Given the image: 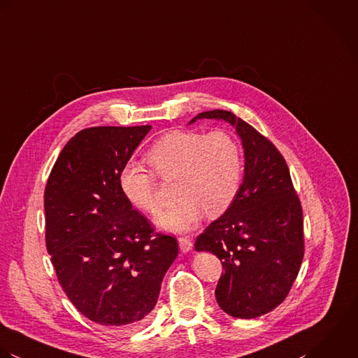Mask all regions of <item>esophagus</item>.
Instances as JSON below:
<instances>
[{
	"label": "esophagus",
	"instance_id": "34e87169",
	"mask_svg": "<svg viewBox=\"0 0 358 358\" xmlns=\"http://www.w3.org/2000/svg\"><path fill=\"white\" fill-rule=\"evenodd\" d=\"M178 245L182 253H188L192 249V241L189 238H180Z\"/></svg>",
	"mask_w": 358,
	"mask_h": 358
}]
</instances>
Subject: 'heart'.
Here are the masks:
<instances>
[{
	"label": "heart",
	"mask_w": 358,
	"mask_h": 358,
	"mask_svg": "<svg viewBox=\"0 0 358 358\" xmlns=\"http://www.w3.org/2000/svg\"><path fill=\"white\" fill-rule=\"evenodd\" d=\"M148 162L166 181L176 180L178 202L157 217L166 231L184 232L209 217L225 213L241 185L242 156L235 138L224 131L177 130L163 136L148 152ZM120 188L131 205L155 215L162 202L152 171L140 164H127L120 174Z\"/></svg>",
	"instance_id": "b5f03b06"
}]
</instances>
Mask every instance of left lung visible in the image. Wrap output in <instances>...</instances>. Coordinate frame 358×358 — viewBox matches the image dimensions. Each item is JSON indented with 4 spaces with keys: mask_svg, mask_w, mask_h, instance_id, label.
I'll use <instances>...</instances> for the list:
<instances>
[{
    "mask_svg": "<svg viewBox=\"0 0 358 358\" xmlns=\"http://www.w3.org/2000/svg\"><path fill=\"white\" fill-rule=\"evenodd\" d=\"M235 127L245 156L243 181L228 210L196 238V252H210L224 273L215 287L222 311L256 318L285 300L304 255L303 212L285 159L250 124L228 110L195 116Z\"/></svg>",
    "mask_w": 358,
    "mask_h": 358,
    "instance_id": "1",
    "label": "left lung"
}]
</instances>
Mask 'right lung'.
Listing matches in <instances>:
<instances>
[{
  "mask_svg": "<svg viewBox=\"0 0 358 358\" xmlns=\"http://www.w3.org/2000/svg\"><path fill=\"white\" fill-rule=\"evenodd\" d=\"M150 126L91 127L61 150L44 194L45 242L58 281L88 320L115 331L141 324L178 255L120 188Z\"/></svg>",
  "mask_w": 358,
  "mask_h": 358,
  "instance_id": "1",
  "label": "right lung"
}]
</instances>
